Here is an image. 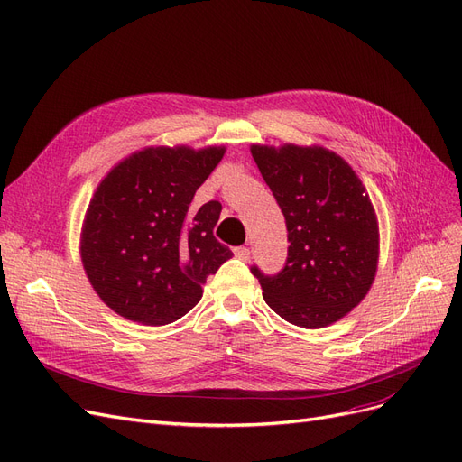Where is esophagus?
<instances>
[{"label": "esophagus", "instance_id": "1", "mask_svg": "<svg viewBox=\"0 0 462 462\" xmlns=\"http://www.w3.org/2000/svg\"><path fill=\"white\" fill-rule=\"evenodd\" d=\"M234 255H236L237 259H242V261H249L251 251H249V247H245V245H237V247H234Z\"/></svg>", "mask_w": 462, "mask_h": 462}]
</instances>
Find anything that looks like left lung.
<instances>
[{
	"label": "left lung",
	"instance_id": "8db88e82",
	"mask_svg": "<svg viewBox=\"0 0 462 462\" xmlns=\"http://www.w3.org/2000/svg\"><path fill=\"white\" fill-rule=\"evenodd\" d=\"M251 155L284 213L288 257L264 274L263 297L301 328H322L363 301L376 274L378 225L368 193L347 162L324 147L253 145Z\"/></svg>",
	"mask_w": 462,
	"mask_h": 462
}]
</instances>
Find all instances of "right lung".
I'll use <instances>...</instances> for the list:
<instances>
[{
    "instance_id": "right-lung-1",
    "label": "right lung",
    "mask_w": 462,
    "mask_h": 462,
    "mask_svg": "<svg viewBox=\"0 0 462 462\" xmlns=\"http://www.w3.org/2000/svg\"><path fill=\"white\" fill-rule=\"evenodd\" d=\"M222 155L225 147H147L103 178L80 251L94 290L121 317L150 326L178 320L232 257L213 236L222 205H191Z\"/></svg>"
}]
</instances>
